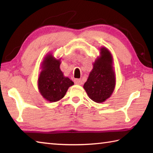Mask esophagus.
<instances>
[{"label":"esophagus","mask_w":153,"mask_h":153,"mask_svg":"<svg viewBox=\"0 0 153 153\" xmlns=\"http://www.w3.org/2000/svg\"><path fill=\"white\" fill-rule=\"evenodd\" d=\"M74 83L77 85H82V81L80 79H74Z\"/></svg>","instance_id":"1"}]
</instances>
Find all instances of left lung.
<instances>
[{
  "mask_svg": "<svg viewBox=\"0 0 153 153\" xmlns=\"http://www.w3.org/2000/svg\"><path fill=\"white\" fill-rule=\"evenodd\" d=\"M115 74L113 68V57L107 48H100V56L93 64L84 88L90 99L102 102L109 98L115 88Z\"/></svg>",
  "mask_w": 153,
  "mask_h": 153,
  "instance_id": "left-lung-1",
  "label": "left lung"
}]
</instances>
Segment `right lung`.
I'll use <instances>...</instances> for the list:
<instances>
[{"label":"right lung","instance_id":"obj_1","mask_svg":"<svg viewBox=\"0 0 153 153\" xmlns=\"http://www.w3.org/2000/svg\"><path fill=\"white\" fill-rule=\"evenodd\" d=\"M60 59L49 54L42 63V71L38 78V90L42 97L50 102H56L64 97L69 87L74 83L63 76L60 69Z\"/></svg>","mask_w":153,"mask_h":153}]
</instances>
